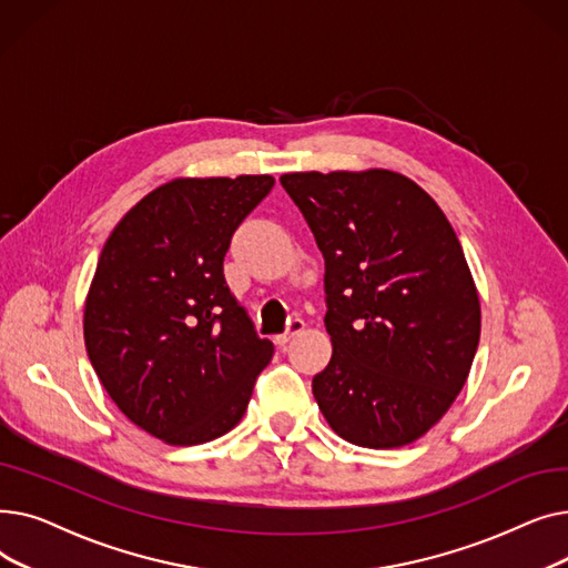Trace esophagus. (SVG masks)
<instances>
[{"label": "esophagus", "mask_w": 568, "mask_h": 568, "mask_svg": "<svg viewBox=\"0 0 568 568\" xmlns=\"http://www.w3.org/2000/svg\"><path fill=\"white\" fill-rule=\"evenodd\" d=\"M304 329H306L304 320H302V317H292V320L287 322V329H285V334L276 336V343H278V345H285L290 338H294L296 334H302Z\"/></svg>", "instance_id": "34e87169"}]
</instances>
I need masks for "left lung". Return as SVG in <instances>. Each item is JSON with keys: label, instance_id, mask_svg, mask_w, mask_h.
<instances>
[{"label": "left lung", "instance_id": "1", "mask_svg": "<svg viewBox=\"0 0 568 568\" xmlns=\"http://www.w3.org/2000/svg\"><path fill=\"white\" fill-rule=\"evenodd\" d=\"M324 257L334 354L313 377L326 424L368 449L426 435L467 382L479 294L437 202L392 170L281 176Z\"/></svg>", "mask_w": 568, "mask_h": 568}]
</instances>
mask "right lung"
<instances>
[{
	"mask_svg": "<svg viewBox=\"0 0 568 568\" xmlns=\"http://www.w3.org/2000/svg\"><path fill=\"white\" fill-rule=\"evenodd\" d=\"M274 176L172 179L116 223L84 302V345L103 389L168 444L232 430L272 341L260 338L223 276L230 239Z\"/></svg>",
	"mask_w": 568,
	"mask_h": 568,
	"instance_id": "obj_1",
	"label": "right lung"
}]
</instances>
